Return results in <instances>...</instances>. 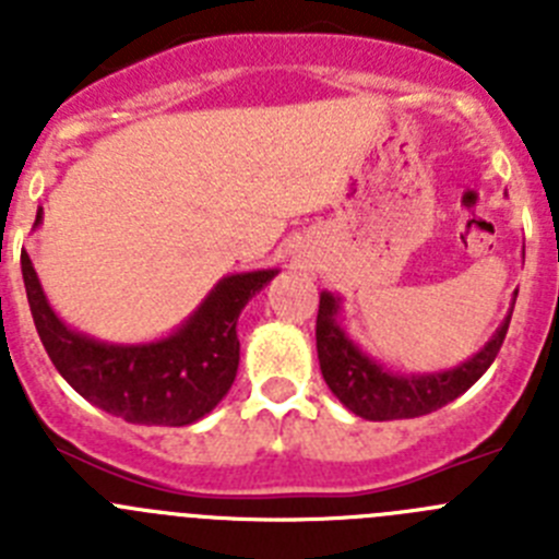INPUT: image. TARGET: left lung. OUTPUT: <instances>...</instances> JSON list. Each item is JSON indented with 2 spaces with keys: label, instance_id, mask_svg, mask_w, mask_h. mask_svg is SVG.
Returning a JSON list of instances; mask_svg holds the SVG:
<instances>
[{
  "label": "left lung",
  "instance_id": "left-lung-1",
  "mask_svg": "<svg viewBox=\"0 0 559 559\" xmlns=\"http://www.w3.org/2000/svg\"><path fill=\"white\" fill-rule=\"evenodd\" d=\"M515 296L518 290L512 294V308H515ZM512 308L490 341L459 367L442 372L397 374L369 358L349 338L347 330L341 328V296L322 290L319 316H316V353H319L324 383L349 412L374 423L412 419L437 412L467 392L490 369L503 344V335L510 330Z\"/></svg>",
  "mask_w": 559,
  "mask_h": 559
}]
</instances>
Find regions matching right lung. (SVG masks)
I'll return each instance as SVG.
<instances>
[{
  "label": "right lung",
  "instance_id": "add662e5",
  "mask_svg": "<svg viewBox=\"0 0 559 559\" xmlns=\"http://www.w3.org/2000/svg\"><path fill=\"white\" fill-rule=\"evenodd\" d=\"M41 218L44 210H38L33 229ZM276 274L280 269L224 276L165 338L108 344L63 322L38 283L33 260L22 251L29 313L49 360L81 397L136 426H190L218 406L240 364V310Z\"/></svg>",
  "mask_w": 559,
  "mask_h": 559
}]
</instances>
